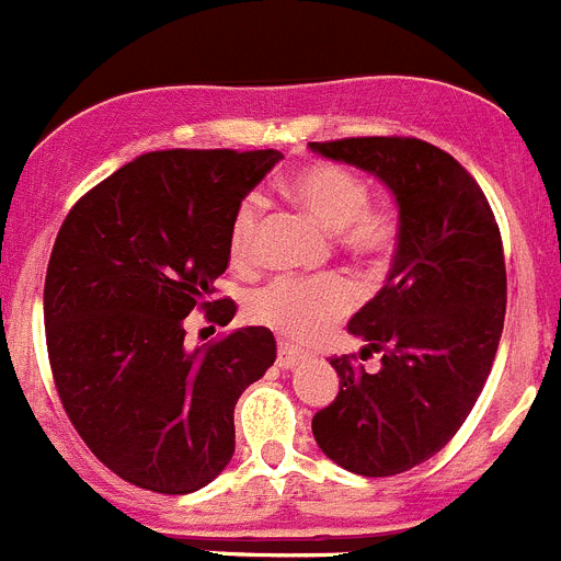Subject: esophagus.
Here are the masks:
<instances>
[{"instance_id": "34e87169", "label": "esophagus", "mask_w": 561, "mask_h": 561, "mask_svg": "<svg viewBox=\"0 0 561 561\" xmlns=\"http://www.w3.org/2000/svg\"><path fill=\"white\" fill-rule=\"evenodd\" d=\"M304 351L289 348V345H280L277 348V368H295L297 362H304Z\"/></svg>"}]
</instances>
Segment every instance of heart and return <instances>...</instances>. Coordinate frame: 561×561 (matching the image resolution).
<instances>
[{"label":"heart","instance_id":"b5f03b06","mask_svg":"<svg viewBox=\"0 0 561 561\" xmlns=\"http://www.w3.org/2000/svg\"><path fill=\"white\" fill-rule=\"evenodd\" d=\"M286 199L311 216L323 230L334 232V241L348 255L385 264L401 241L399 213L388 205H370V191L362 176L334 162H314L291 173L284 182ZM264 219L261 196H247L236 207L227 232V247L236 266L255 264L257 236ZM356 304V291L348 277L323 275L275 277L247 300V317L252 323L275 331L291 342H309L329 325L348 314Z\"/></svg>","mask_w":561,"mask_h":561}]
</instances>
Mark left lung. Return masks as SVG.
Masks as SVG:
<instances>
[{
  "label": "left lung",
  "instance_id": "8db88e82",
  "mask_svg": "<svg viewBox=\"0 0 561 561\" xmlns=\"http://www.w3.org/2000/svg\"><path fill=\"white\" fill-rule=\"evenodd\" d=\"M396 193L401 241L388 284L351 317L362 354L331 359L340 393L311 433L348 472L390 478L444 449L492 374L505 320L503 238L485 193L453 153L419 137L309 142ZM380 354V368L364 362Z\"/></svg>",
  "mask_w": 561,
  "mask_h": 561
}]
</instances>
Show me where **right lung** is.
I'll return each instance as SVG.
<instances>
[{"mask_svg": "<svg viewBox=\"0 0 561 561\" xmlns=\"http://www.w3.org/2000/svg\"><path fill=\"white\" fill-rule=\"evenodd\" d=\"M280 151L171 148L114 171L67 213L44 280L58 399L92 455L157 494L210 483L236 453L238 396L275 362L264 325L191 351L185 317L236 314L216 295L236 207Z\"/></svg>", "mask_w": 561, "mask_h": 561, "instance_id": "1", "label": "right lung"}]
</instances>
